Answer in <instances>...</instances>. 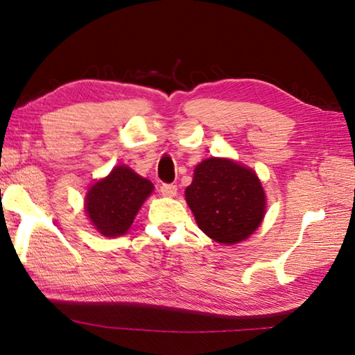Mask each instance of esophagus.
I'll list each match as a JSON object with an SVG mask.
<instances>
[{
    "label": "esophagus",
    "mask_w": 355,
    "mask_h": 355,
    "mask_svg": "<svg viewBox=\"0 0 355 355\" xmlns=\"http://www.w3.org/2000/svg\"><path fill=\"white\" fill-rule=\"evenodd\" d=\"M159 192L166 197H173L177 194V186L172 183H163L159 186Z\"/></svg>",
    "instance_id": "34e87169"
}]
</instances>
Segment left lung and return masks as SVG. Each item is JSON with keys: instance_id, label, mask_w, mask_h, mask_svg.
Returning <instances> with one entry per match:
<instances>
[{"instance_id": "left-lung-1", "label": "left lung", "mask_w": 355, "mask_h": 355, "mask_svg": "<svg viewBox=\"0 0 355 355\" xmlns=\"http://www.w3.org/2000/svg\"><path fill=\"white\" fill-rule=\"evenodd\" d=\"M184 196L200 230L222 244L250 236L261 224L266 208L255 172L230 159L202 161Z\"/></svg>"}]
</instances>
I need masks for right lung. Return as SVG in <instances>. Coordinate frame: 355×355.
I'll return each instance as SVG.
<instances>
[{
	"instance_id": "1",
	"label": "right lung",
	"mask_w": 355,
	"mask_h": 355,
	"mask_svg": "<svg viewBox=\"0 0 355 355\" xmlns=\"http://www.w3.org/2000/svg\"><path fill=\"white\" fill-rule=\"evenodd\" d=\"M152 191L150 180L139 177L127 166H117L87 191L86 213L101 235L120 236L127 233Z\"/></svg>"
}]
</instances>
